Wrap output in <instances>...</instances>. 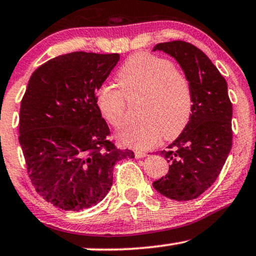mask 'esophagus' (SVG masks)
Wrapping results in <instances>:
<instances>
[{"mask_svg": "<svg viewBox=\"0 0 256 256\" xmlns=\"http://www.w3.org/2000/svg\"><path fill=\"white\" fill-rule=\"evenodd\" d=\"M146 156H148L146 152H143V151H136L134 152V157L136 158H144Z\"/></svg>", "mask_w": 256, "mask_h": 256, "instance_id": "34e87169", "label": "esophagus"}]
</instances>
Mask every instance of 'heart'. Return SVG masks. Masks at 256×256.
Here are the masks:
<instances>
[{
	"mask_svg": "<svg viewBox=\"0 0 256 256\" xmlns=\"http://www.w3.org/2000/svg\"><path fill=\"white\" fill-rule=\"evenodd\" d=\"M118 88L104 85L96 92V105L106 122L119 126L128 102H136L139 120L119 128L118 139L126 146L146 150L177 138L192 114V87L186 72L164 58L140 52L122 64L116 76Z\"/></svg>",
	"mask_w": 256,
	"mask_h": 256,
	"instance_id": "heart-1",
	"label": "heart"
}]
</instances>
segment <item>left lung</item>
Returning a JSON list of instances; mask_svg holds the SVG:
<instances>
[{
    "instance_id": "obj_1",
    "label": "left lung",
    "mask_w": 256,
    "mask_h": 256,
    "mask_svg": "<svg viewBox=\"0 0 256 256\" xmlns=\"http://www.w3.org/2000/svg\"><path fill=\"white\" fill-rule=\"evenodd\" d=\"M154 50L166 52L177 60L192 82L194 96L186 130L160 151L170 163L169 172L154 186L168 198L190 200L212 186L230 152L232 105L227 82L209 58L189 42H162Z\"/></svg>"
}]
</instances>
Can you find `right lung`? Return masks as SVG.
<instances>
[{
    "instance_id": "add662e5",
    "label": "right lung",
    "mask_w": 256,
    "mask_h": 256,
    "mask_svg": "<svg viewBox=\"0 0 256 256\" xmlns=\"http://www.w3.org/2000/svg\"><path fill=\"white\" fill-rule=\"evenodd\" d=\"M119 54L73 52L41 64L21 100L18 140L38 195L62 210L90 208L112 186L113 166L134 151L108 140L96 92Z\"/></svg>"
}]
</instances>
